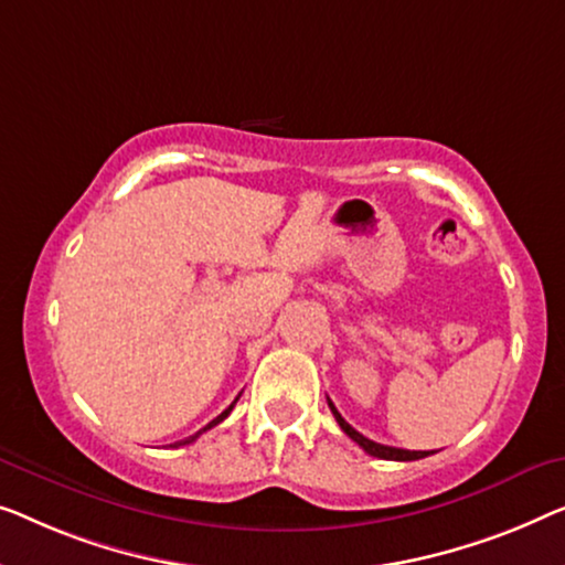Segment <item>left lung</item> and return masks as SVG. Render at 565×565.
<instances>
[{"label":"left lung","instance_id":"left-lung-1","mask_svg":"<svg viewBox=\"0 0 565 565\" xmlns=\"http://www.w3.org/2000/svg\"><path fill=\"white\" fill-rule=\"evenodd\" d=\"M329 407H331L333 418H337V423L341 425V430L347 433V436H349L351 440H354V444L362 446L364 451L370 454V456H377V459H384V461H418V459H425V456L436 454V451H407V448H395V446H382V444H374V440L364 438L362 433L351 428V425L341 418V413L337 411V405H333L331 399H329Z\"/></svg>","mask_w":565,"mask_h":565}]
</instances>
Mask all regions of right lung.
Instances as JSON below:
<instances>
[{
    "label": "right lung",
    "mask_w": 565,
    "mask_h": 565,
    "mask_svg": "<svg viewBox=\"0 0 565 565\" xmlns=\"http://www.w3.org/2000/svg\"><path fill=\"white\" fill-rule=\"evenodd\" d=\"M236 399H239V397H236ZM236 399H234V403H232V405H228V407H226V411H224V413H222V415H218V418H214V420H211V423H209V425H206V428H201V430H199V433H193V436H188V438H185V440H178V444H175V446H185V444H193V440H195V438H199V436H201V433H206V430H209V428H214V425H218V423H222V420H224V418H226V415H228V413H232V411H234V405H236Z\"/></svg>",
    "instance_id": "add662e5"
}]
</instances>
